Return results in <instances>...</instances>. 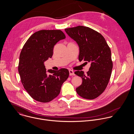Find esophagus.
<instances>
[{
  "instance_id": "esophagus-1",
  "label": "esophagus",
  "mask_w": 134,
  "mask_h": 134,
  "mask_svg": "<svg viewBox=\"0 0 134 134\" xmlns=\"http://www.w3.org/2000/svg\"><path fill=\"white\" fill-rule=\"evenodd\" d=\"M69 75L70 76H75V74L74 73V71L72 70H69Z\"/></svg>"
}]
</instances>
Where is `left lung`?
<instances>
[{"mask_svg": "<svg viewBox=\"0 0 134 134\" xmlns=\"http://www.w3.org/2000/svg\"><path fill=\"white\" fill-rule=\"evenodd\" d=\"M65 30L79 45V61L91 63L86 75L82 71L75 72L82 79L76 92L83 98L94 99L104 92L111 75L113 63L110 48L104 37L90 27L78 26Z\"/></svg>", "mask_w": 134, "mask_h": 134, "instance_id": "obj_1", "label": "left lung"}]
</instances>
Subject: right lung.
Here are the masks:
<instances>
[{
	"mask_svg": "<svg viewBox=\"0 0 134 134\" xmlns=\"http://www.w3.org/2000/svg\"><path fill=\"white\" fill-rule=\"evenodd\" d=\"M66 38L60 30H41L34 33L24 44L20 55L18 70L21 82L28 94L36 101L48 103L60 93L69 75L66 68L49 70L44 62L51 58L56 43Z\"/></svg>",
	"mask_w": 134,
	"mask_h": 134,
	"instance_id": "obj_1",
	"label": "right lung"
}]
</instances>
